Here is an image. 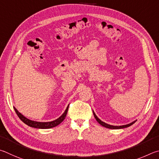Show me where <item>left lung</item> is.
<instances>
[{
    "instance_id": "left-lung-1",
    "label": "left lung",
    "mask_w": 159,
    "mask_h": 159,
    "mask_svg": "<svg viewBox=\"0 0 159 159\" xmlns=\"http://www.w3.org/2000/svg\"><path fill=\"white\" fill-rule=\"evenodd\" d=\"M93 112L94 117H95V119H96V121H98V123L101 125V126H104V127H105V128H107V129H124V128H127V127H129L130 126H131V125H133V124H134L135 122L136 121V120H135V121H133L132 123L129 124H126V125H123V126H112V125L107 124H106V123H105V122L102 121L101 120V119L98 118V116H97L96 115V114L94 113L93 111Z\"/></svg>"
}]
</instances>
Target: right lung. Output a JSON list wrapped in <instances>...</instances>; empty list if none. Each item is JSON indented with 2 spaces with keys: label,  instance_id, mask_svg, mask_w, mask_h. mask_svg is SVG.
<instances>
[{
  "label": "right lung",
  "instance_id": "right-lung-1",
  "mask_svg": "<svg viewBox=\"0 0 159 159\" xmlns=\"http://www.w3.org/2000/svg\"><path fill=\"white\" fill-rule=\"evenodd\" d=\"M68 107H69V105L67 107L66 110H65V112H64V113L60 116L59 118H58L57 119H56V120H54V121H49V122H39V121L30 120V119H27L26 117H25L24 115H22L20 112H19L18 110H16L15 107V112L16 113V115H17V116H19V118L20 119L24 124H26L29 126L35 128V129H51V128L58 126V124H60L61 122H62L64 119H65L66 115H67V112H68Z\"/></svg>",
  "mask_w": 159,
  "mask_h": 159
}]
</instances>
